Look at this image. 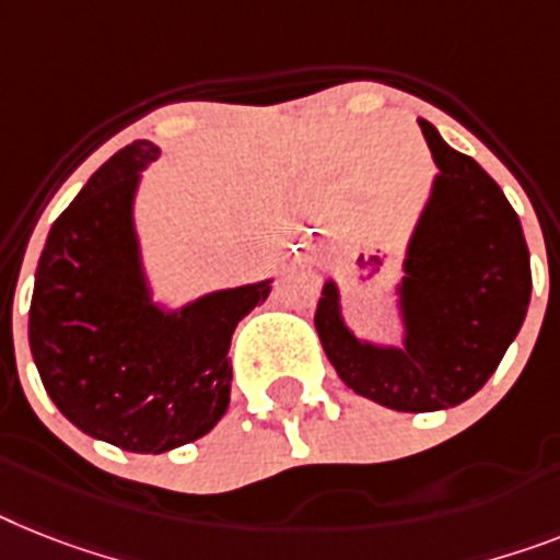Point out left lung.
Masks as SVG:
<instances>
[{
  "label": "left lung",
  "instance_id": "obj_1",
  "mask_svg": "<svg viewBox=\"0 0 560 560\" xmlns=\"http://www.w3.org/2000/svg\"><path fill=\"white\" fill-rule=\"evenodd\" d=\"M420 131L438 177L397 285L404 343L354 337L335 280H326L314 312L340 381L397 412H438L483 389L521 331L533 291L524 229L501 186L446 145L435 125L420 119Z\"/></svg>",
  "mask_w": 560,
  "mask_h": 560
}]
</instances>
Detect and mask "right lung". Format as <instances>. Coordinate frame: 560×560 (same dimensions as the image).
Masks as SVG:
<instances>
[{"label": "right lung", "instance_id": "1", "mask_svg": "<svg viewBox=\"0 0 560 560\" xmlns=\"http://www.w3.org/2000/svg\"><path fill=\"white\" fill-rule=\"evenodd\" d=\"M160 156L125 145L50 225L27 340L42 386L85 435L160 455L217 427L231 397V335L271 280L156 306L133 229L140 171Z\"/></svg>", "mask_w": 560, "mask_h": 560}]
</instances>
